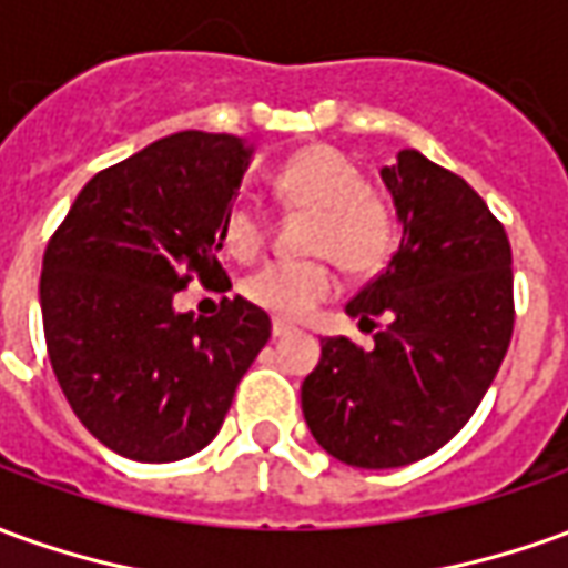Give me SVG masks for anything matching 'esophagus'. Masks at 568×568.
Here are the masks:
<instances>
[{
    "label": "esophagus",
    "mask_w": 568,
    "mask_h": 568,
    "mask_svg": "<svg viewBox=\"0 0 568 568\" xmlns=\"http://www.w3.org/2000/svg\"><path fill=\"white\" fill-rule=\"evenodd\" d=\"M287 334H293V324L272 322V336H287Z\"/></svg>",
    "instance_id": "obj_1"
}]
</instances>
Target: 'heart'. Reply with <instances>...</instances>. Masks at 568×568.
I'll use <instances>...</instances> for the list:
<instances>
[{
    "label": "heart",
    "mask_w": 568,
    "mask_h": 568,
    "mask_svg": "<svg viewBox=\"0 0 568 568\" xmlns=\"http://www.w3.org/2000/svg\"><path fill=\"white\" fill-rule=\"evenodd\" d=\"M275 194L291 213L308 216L303 250L312 260H281L244 281V296L262 312L300 322L336 287L331 258L349 275H371L389 260L398 219L386 194L367 187L365 172L343 151L315 144L293 154L275 175ZM265 216L234 201L222 219V241L237 260H253L265 244Z\"/></svg>",
    "instance_id": "1"
}]
</instances>
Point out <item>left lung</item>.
Wrapping results in <instances>:
<instances>
[{"label": "left lung", "mask_w": 568, "mask_h": 568, "mask_svg": "<svg viewBox=\"0 0 568 568\" xmlns=\"http://www.w3.org/2000/svg\"><path fill=\"white\" fill-rule=\"evenodd\" d=\"M402 241L389 265L346 303L374 346L327 336L303 381L315 442L362 470L439 452L473 417L514 336L510 241L460 175L420 151L381 170ZM386 317L383 328L376 318Z\"/></svg>", "instance_id": "8db88e82"}]
</instances>
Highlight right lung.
Masks as SVG:
<instances>
[{
	"label": "right lung",
	"mask_w": 568,
	"mask_h": 568,
	"mask_svg": "<svg viewBox=\"0 0 568 568\" xmlns=\"http://www.w3.org/2000/svg\"><path fill=\"white\" fill-rule=\"evenodd\" d=\"M250 148L175 132L92 175L42 256L49 362L80 424L116 455L170 464L216 439L234 389L268 343V315L222 296L194 318L172 300L219 265L222 219Z\"/></svg>",
	"instance_id": "add662e5"
}]
</instances>
